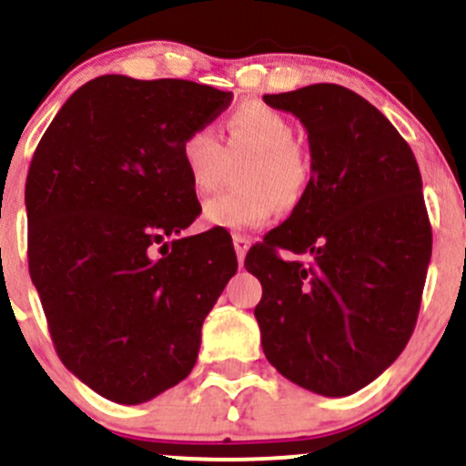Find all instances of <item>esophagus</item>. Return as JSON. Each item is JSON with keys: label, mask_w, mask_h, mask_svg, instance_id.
<instances>
[{"label": "esophagus", "mask_w": 466, "mask_h": 466, "mask_svg": "<svg viewBox=\"0 0 466 466\" xmlns=\"http://www.w3.org/2000/svg\"><path fill=\"white\" fill-rule=\"evenodd\" d=\"M232 243H234V250H237V259L243 266V259H246V252H248V248H250L252 241L248 237H243V234H234Z\"/></svg>", "instance_id": "34e87169"}]
</instances>
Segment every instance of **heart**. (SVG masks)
I'll return each mask as SVG.
<instances>
[{
	"label": "heart",
	"instance_id": "1",
	"mask_svg": "<svg viewBox=\"0 0 466 466\" xmlns=\"http://www.w3.org/2000/svg\"><path fill=\"white\" fill-rule=\"evenodd\" d=\"M295 121L275 107L248 103L225 121V146L211 126H198L185 135L180 157L198 196L218 185L229 157H250L243 167V191L207 200L203 218L211 228L255 229L270 223L277 205L293 209L309 182V159L298 146Z\"/></svg>",
	"mask_w": 466,
	"mask_h": 466
}]
</instances>
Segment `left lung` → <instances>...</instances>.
I'll use <instances>...</instances> for the list:
<instances>
[{
	"label": "left lung",
	"mask_w": 466,
	"mask_h": 466,
	"mask_svg": "<svg viewBox=\"0 0 466 466\" xmlns=\"http://www.w3.org/2000/svg\"><path fill=\"white\" fill-rule=\"evenodd\" d=\"M263 101L293 112L311 148L302 200L246 257L263 286V354L299 388L347 397L383 374L415 329L433 248L420 167L351 89L318 83Z\"/></svg>",
	"instance_id": "obj_1"
}]
</instances>
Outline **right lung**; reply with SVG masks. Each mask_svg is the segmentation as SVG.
<instances>
[{
  "label": "right lung",
  "instance_id": "right-lung-1",
  "mask_svg": "<svg viewBox=\"0 0 466 466\" xmlns=\"http://www.w3.org/2000/svg\"><path fill=\"white\" fill-rule=\"evenodd\" d=\"M229 103L200 83L106 74L65 101L33 153V286L65 368L110 401H150L189 377L237 272L223 232L164 241L200 214L182 139Z\"/></svg>",
  "mask_w": 466,
  "mask_h": 466
}]
</instances>
